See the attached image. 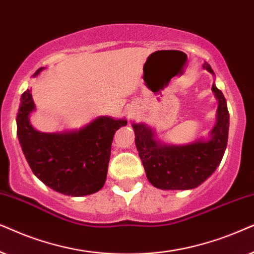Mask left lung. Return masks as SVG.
I'll return each mask as SVG.
<instances>
[{
	"label": "left lung",
	"mask_w": 254,
	"mask_h": 254,
	"mask_svg": "<svg viewBox=\"0 0 254 254\" xmlns=\"http://www.w3.org/2000/svg\"><path fill=\"white\" fill-rule=\"evenodd\" d=\"M203 68L215 75L208 63ZM218 102L216 123L208 138L184 145L166 144L145 123H133L134 141L147 180L162 190H187L203 184L216 171L224 155L229 133V111L221 90L212 83Z\"/></svg>",
	"instance_id": "1"
}]
</instances>
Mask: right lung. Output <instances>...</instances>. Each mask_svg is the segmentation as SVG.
I'll list each match as a JSON object with an SVG mask.
<instances>
[{
    "instance_id": "add662e5",
    "label": "right lung",
    "mask_w": 254,
    "mask_h": 254,
    "mask_svg": "<svg viewBox=\"0 0 254 254\" xmlns=\"http://www.w3.org/2000/svg\"><path fill=\"white\" fill-rule=\"evenodd\" d=\"M35 110L31 89H28L22 94L16 122L17 137L33 174L64 195L99 191L107 179L114 134L127 121L99 116L80 129L40 132L30 123V114Z\"/></svg>"
}]
</instances>
